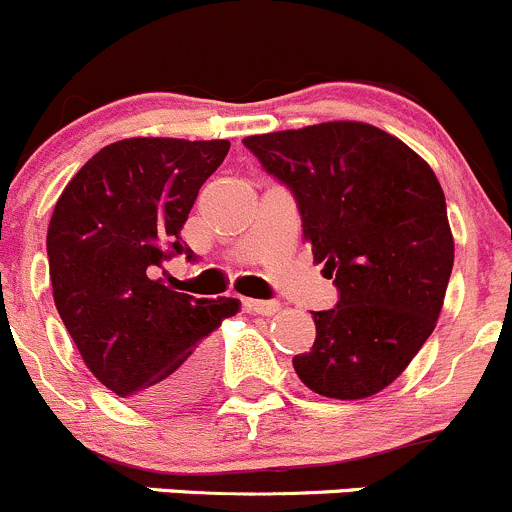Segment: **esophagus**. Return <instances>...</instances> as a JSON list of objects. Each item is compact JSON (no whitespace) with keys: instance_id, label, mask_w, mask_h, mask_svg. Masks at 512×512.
Segmentation results:
<instances>
[{"instance_id":"obj_1","label":"esophagus","mask_w":512,"mask_h":512,"mask_svg":"<svg viewBox=\"0 0 512 512\" xmlns=\"http://www.w3.org/2000/svg\"><path fill=\"white\" fill-rule=\"evenodd\" d=\"M244 311L249 313H261V316H273V313L281 311V303L278 301H256V298H244Z\"/></svg>"}]
</instances>
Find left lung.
Here are the masks:
<instances>
[{
  "mask_svg": "<svg viewBox=\"0 0 512 512\" xmlns=\"http://www.w3.org/2000/svg\"><path fill=\"white\" fill-rule=\"evenodd\" d=\"M291 191L336 306L313 311L316 341L293 358L313 393L358 401L391 386L433 333L453 271V234L433 169L361 121L246 136Z\"/></svg>",
  "mask_w": 512,
  "mask_h": 512,
  "instance_id": "left-lung-1",
  "label": "left lung"
}]
</instances>
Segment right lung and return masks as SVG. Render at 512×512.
I'll return each instance as SVG.
<instances>
[{
    "instance_id": "right-lung-1",
    "label": "right lung",
    "mask_w": 512,
    "mask_h": 512,
    "mask_svg": "<svg viewBox=\"0 0 512 512\" xmlns=\"http://www.w3.org/2000/svg\"><path fill=\"white\" fill-rule=\"evenodd\" d=\"M229 141L124 139L77 171L47 231L54 303L86 368L144 408H181L209 378L206 338L239 298H194L156 271L194 251L181 239L204 181Z\"/></svg>"
}]
</instances>
